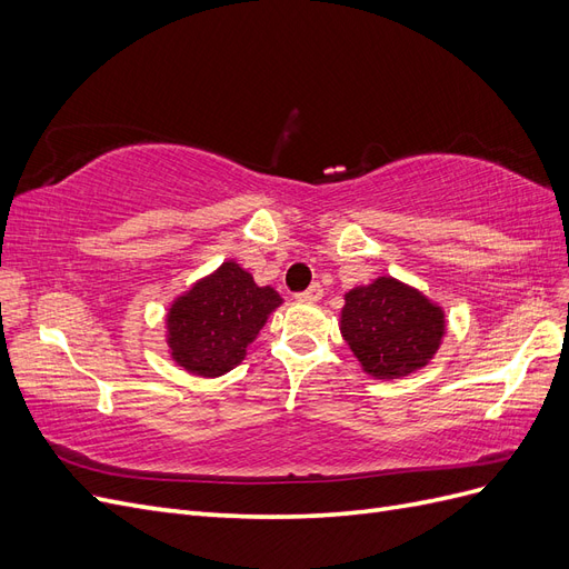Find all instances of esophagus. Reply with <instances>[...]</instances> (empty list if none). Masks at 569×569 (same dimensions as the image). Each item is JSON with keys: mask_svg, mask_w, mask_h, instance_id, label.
Wrapping results in <instances>:
<instances>
[{"mask_svg": "<svg viewBox=\"0 0 569 569\" xmlns=\"http://www.w3.org/2000/svg\"><path fill=\"white\" fill-rule=\"evenodd\" d=\"M297 299H299V301H320V299H322V284L313 282L306 291H299Z\"/></svg>", "mask_w": 569, "mask_h": 569, "instance_id": "obj_1", "label": "esophagus"}]
</instances>
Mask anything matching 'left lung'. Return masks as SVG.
Instances as JSON below:
<instances>
[{
	"label": "left lung",
	"instance_id": "8db88e82",
	"mask_svg": "<svg viewBox=\"0 0 569 569\" xmlns=\"http://www.w3.org/2000/svg\"><path fill=\"white\" fill-rule=\"evenodd\" d=\"M341 335L366 372L393 380L420 370L437 353L443 313L418 289L380 278L349 291Z\"/></svg>",
	"mask_w": 569,
	"mask_h": 569
}]
</instances>
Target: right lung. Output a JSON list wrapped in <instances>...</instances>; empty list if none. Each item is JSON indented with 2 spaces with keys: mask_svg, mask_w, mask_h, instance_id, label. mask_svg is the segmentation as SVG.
<instances>
[{
  "mask_svg": "<svg viewBox=\"0 0 569 569\" xmlns=\"http://www.w3.org/2000/svg\"><path fill=\"white\" fill-rule=\"evenodd\" d=\"M282 299L256 287L237 263H222L170 308V349L178 363L201 377H218L242 363L268 313Z\"/></svg>",
  "mask_w": 569,
  "mask_h": 569,
  "instance_id": "1",
  "label": "right lung"
}]
</instances>
